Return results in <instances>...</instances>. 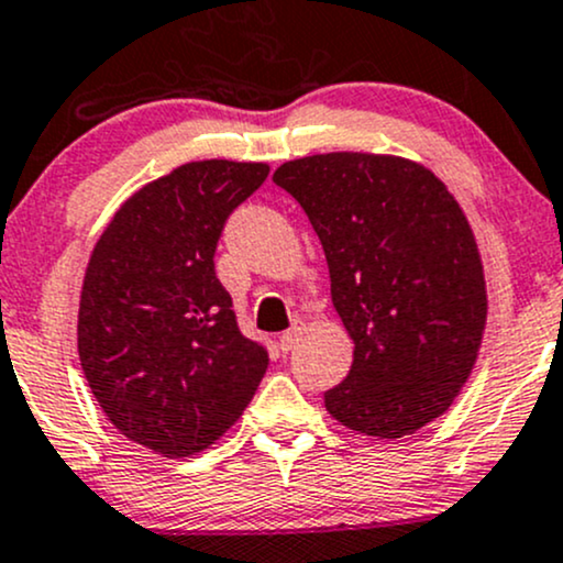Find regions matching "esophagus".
Segmentation results:
<instances>
[{"label": "esophagus", "instance_id": "34e87169", "mask_svg": "<svg viewBox=\"0 0 563 563\" xmlns=\"http://www.w3.org/2000/svg\"><path fill=\"white\" fill-rule=\"evenodd\" d=\"M300 338H302V324H295L292 330H287V332H284L282 338H279V349H282L284 353L292 351L295 345L300 343Z\"/></svg>", "mask_w": 563, "mask_h": 563}]
</instances>
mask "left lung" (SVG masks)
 Segmentation results:
<instances>
[{
	"label": "left lung",
	"mask_w": 563,
	"mask_h": 563,
	"mask_svg": "<svg viewBox=\"0 0 563 563\" xmlns=\"http://www.w3.org/2000/svg\"><path fill=\"white\" fill-rule=\"evenodd\" d=\"M274 183L306 210L330 265L353 364L324 407L340 426L401 439L441 418L471 377L486 282L463 207L428 167L332 151L284 162Z\"/></svg>",
	"instance_id": "8db88e82"
}]
</instances>
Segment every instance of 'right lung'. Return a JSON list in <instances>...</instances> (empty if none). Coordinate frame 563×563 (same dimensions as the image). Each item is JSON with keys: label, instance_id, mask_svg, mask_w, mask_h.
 <instances>
[{"label": "right lung", "instance_id": "obj_1", "mask_svg": "<svg viewBox=\"0 0 563 563\" xmlns=\"http://www.w3.org/2000/svg\"><path fill=\"white\" fill-rule=\"evenodd\" d=\"M268 169L180 164L113 212L87 263L81 369L113 428L164 457L214 444L242 418L268 366L263 345L239 332L212 261L229 214Z\"/></svg>", "mask_w": 563, "mask_h": 563}]
</instances>
